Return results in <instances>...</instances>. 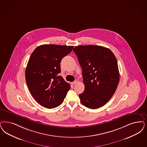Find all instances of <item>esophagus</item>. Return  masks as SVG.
<instances>
[{
	"mask_svg": "<svg viewBox=\"0 0 147 147\" xmlns=\"http://www.w3.org/2000/svg\"><path fill=\"white\" fill-rule=\"evenodd\" d=\"M78 81L77 80H76L75 81H74V82H72V84H73V85H75V84H76L77 83H78Z\"/></svg>",
	"mask_w": 147,
	"mask_h": 147,
	"instance_id": "34e87169",
	"label": "esophagus"
}]
</instances>
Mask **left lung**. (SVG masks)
Masks as SVG:
<instances>
[{
    "label": "left lung",
    "mask_w": 147,
    "mask_h": 147,
    "mask_svg": "<svg viewBox=\"0 0 147 147\" xmlns=\"http://www.w3.org/2000/svg\"><path fill=\"white\" fill-rule=\"evenodd\" d=\"M82 68L85 90L79 94L85 107H102L115 93L119 81L116 58L112 51L102 46H79L73 49Z\"/></svg>",
    "instance_id": "1"
}]
</instances>
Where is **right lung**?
Instances as JSON below:
<instances>
[{
  "instance_id": "right-lung-1",
  "label": "right lung",
  "mask_w": 147,
  "mask_h": 147,
  "mask_svg": "<svg viewBox=\"0 0 147 147\" xmlns=\"http://www.w3.org/2000/svg\"><path fill=\"white\" fill-rule=\"evenodd\" d=\"M73 46L43 45L31 54L26 70V82L31 95L40 105L53 109L62 103L70 84L59 76L63 57Z\"/></svg>"
}]
</instances>
